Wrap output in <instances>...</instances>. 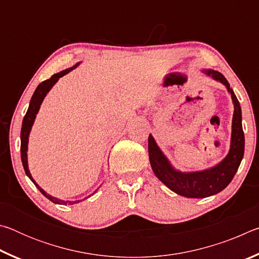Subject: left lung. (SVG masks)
Returning a JSON list of instances; mask_svg holds the SVG:
<instances>
[{
  "label": "left lung",
  "instance_id": "1",
  "mask_svg": "<svg viewBox=\"0 0 259 259\" xmlns=\"http://www.w3.org/2000/svg\"><path fill=\"white\" fill-rule=\"evenodd\" d=\"M205 75L212 77L226 87L234 105L233 119H232L231 146L224 160L211 168L201 171L182 172L175 169L166 159L163 152L157 146L155 139L150 135L148 137V155L151 166L155 176L177 194L192 199H203L217 194L232 182L239 169L244 153V134L242 130V114L240 103L234 91L230 88L225 76L213 69H203Z\"/></svg>",
  "mask_w": 259,
  "mask_h": 259
}]
</instances>
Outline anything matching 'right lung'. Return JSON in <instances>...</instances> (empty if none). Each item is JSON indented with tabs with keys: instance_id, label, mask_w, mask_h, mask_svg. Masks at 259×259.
<instances>
[{
	"instance_id": "1",
	"label": "right lung",
	"mask_w": 259,
	"mask_h": 259,
	"mask_svg": "<svg viewBox=\"0 0 259 259\" xmlns=\"http://www.w3.org/2000/svg\"><path fill=\"white\" fill-rule=\"evenodd\" d=\"M77 63L76 65H74L73 67L71 68H67L65 69V71H61L59 73L57 74H54L49 80H46L43 81L42 83H40V84L37 85L36 90L34 91V94L32 96V99H30L29 102V106H28V109L27 112H26V115L24 116V120H23V125H21V133H20V153H21V162H23V165H24V170L26 175H27V177L30 179L34 183V185L36 186L38 188V191H40L43 195L46 196L47 199H49L50 201H52V202L56 203V204H74V203H78L81 202L82 200H85L88 198H90L91 195L95 194L96 192L98 191V188L96 190L94 193H91L90 195L85 196L84 199L82 200H75V201H64V200H60V199H57L55 198V196H52L50 194H48V193L43 190V188H41L40 186H38V184H36V182L34 181L32 175H30L29 172V169H28V161H27V150H28V138H29V134H30V130H32V126L34 124V121H35V117H36V114L38 113V109H40L41 107V104L43 102V99L46 98L47 94L49 93V91L51 90V88L54 87L57 81L59 80V78L61 76L66 75V74H68L71 71H73L74 68H76L78 66Z\"/></svg>"
}]
</instances>
